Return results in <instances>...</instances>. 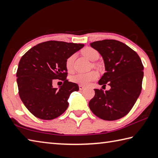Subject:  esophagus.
Returning <instances> with one entry per match:
<instances>
[{
  "label": "esophagus",
  "instance_id": "34e87169",
  "mask_svg": "<svg viewBox=\"0 0 158 158\" xmlns=\"http://www.w3.org/2000/svg\"><path fill=\"white\" fill-rule=\"evenodd\" d=\"M85 87L82 86V85H79V89L80 90H83L85 89Z\"/></svg>",
  "mask_w": 158,
  "mask_h": 158
}]
</instances>
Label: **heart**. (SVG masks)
<instances>
[{
    "instance_id": "heart-1",
    "label": "heart",
    "mask_w": 158,
    "mask_h": 158,
    "mask_svg": "<svg viewBox=\"0 0 158 158\" xmlns=\"http://www.w3.org/2000/svg\"><path fill=\"white\" fill-rule=\"evenodd\" d=\"M82 53L88 60L92 61V62L98 60L99 57L98 52L94 48H91V47H87V48H84L82 51ZM74 59L75 55H72L68 57V59L66 61V68L69 72H71L73 70ZM98 75L96 71H91L89 73H78L72 76L71 77V81L74 83L86 86L91 82L96 81L98 78Z\"/></svg>"
}]
</instances>
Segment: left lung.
<instances>
[{
	"label": "left lung",
	"mask_w": 158,
	"mask_h": 158,
	"mask_svg": "<svg viewBox=\"0 0 158 158\" xmlns=\"http://www.w3.org/2000/svg\"><path fill=\"white\" fill-rule=\"evenodd\" d=\"M103 57L106 73L98 84L109 91L95 89L89 101L92 112L101 119L114 121L131 111L142 91L143 66L139 55L119 41L105 40L90 43Z\"/></svg>",
	"instance_id": "8db88e82"
}]
</instances>
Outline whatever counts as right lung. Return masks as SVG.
Returning a JSON list of instances; mask_svg holds the SVG:
<instances>
[{"label": "right lung", "mask_w": 158, "mask_h": 158, "mask_svg": "<svg viewBox=\"0 0 158 158\" xmlns=\"http://www.w3.org/2000/svg\"><path fill=\"white\" fill-rule=\"evenodd\" d=\"M84 44L48 41L39 44L19 61L16 82L19 94L25 106L36 117L51 120L59 117L69 106L70 94L78 85L66 80V61ZM62 79L59 88L52 87V80Z\"/></svg>", "instance_id": "1"}]
</instances>
